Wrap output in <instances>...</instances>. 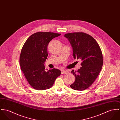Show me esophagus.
Returning <instances> with one entry per match:
<instances>
[{"instance_id":"1","label":"esophagus","mask_w":120,"mask_h":120,"mask_svg":"<svg viewBox=\"0 0 120 120\" xmlns=\"http://www.w3.org/2000/svg\"><path fill=\"white\" fill-rule=\"evenodd\" d=\"M68 73V71L67 70H61V74H67Z\"/></svg>"}]
</instances>
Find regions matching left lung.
Wrapping results in <instances>:
<instances>
[{
	"instance_id": "1",
	"label": "left lung",
	"mask_w": 120,
	"mask_h": 120,
	"mask_svg": "<svg viewBox=\"0 0 120 120\" xmlns=\"http://www.w3.org/2000/svg\"><path fill=\"white\" fill-rule=\"evenodd\" d=\"M64 36L72 47L74 59H80L82 60V67L77 71L73 70L71 71L75 80L70 87L75 90H86L95 81L102 68L103 57L101 49L93 37L85 33H68Z\"/></svg>"
}]
</instances>
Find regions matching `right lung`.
Wrapping results in <instances>:
<instances>
[{
    "label": "right lung",
    "mask_w": 120,
    "mask_h": 120,
    "mask_svg": "<svg viewBox=\"0 0 120 120\" xmlns=\"http://www.w3.org/2000/svg\"><path fill=\"white\" fill-rule=\"evenodd\" d=\"M60 34L37 32L30 36L22 47L20 56V67L29 84L35 90L49 89L61 74L58 69L46 70L44 65L48 56L49 42Z\"/></svg>",
    "instance_id": "add662e5"
}]
</instances>
